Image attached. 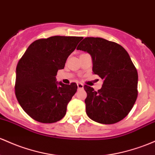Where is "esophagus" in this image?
Listing matches in <instances>:
<instances>
[{
	"instance_id": "obj_1",
	"label": "esophagus",
	"mask_w": 155,
	"mask_h": 155,
	"mask_svg": "<svg viewBox=\"0 0 155 155\" xmlns=\"http://www.w3.org/2000/svg\"><path fill=\"white\" fill-rule=\"evenodd\" d=\"M77 87H78V90H81L84 88V84H81V83H78Z\"/></svg>"
}]
</instances>
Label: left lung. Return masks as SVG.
I'll use <instances>...</instances> for the list:
<instances>
[{
    "label": "left lung",
    "instance_id": "left-lung-1",
    "mask_svg": "<svg viewBox=\"0 0 155 155\" xmlns=\"http://www.w3.org/2000/svg\"><path fill=\"white\" fill-rule=\"evenodd\" d=\"M77 50L91 54L93 71L103 79L98 91L84 85L86 113L94 121L113 124L128 115L137 96L138 75L121 45L100 37H86Z\"/></svg>",
    "mask_w": 155,
    "mask_h": 155
}]
</instances>
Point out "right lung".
<instances>
[{"mask_svg": "<svg viewBox=\"0 0 155 155\" xmlns=\"http://www.w3.org/2000/svg\"><path fill=\"white\" fill-rule=\"evenodd\" d=\"M82 37L54 36L32 42L18 62L15 95L23 110L41 123L60 120L77 91L76 83L57 81L70 54Z\"/></svg>", "mask_w": 155, "mask_h": 155, "instance_id": "1", "label": "right lung"}]
</instances>
